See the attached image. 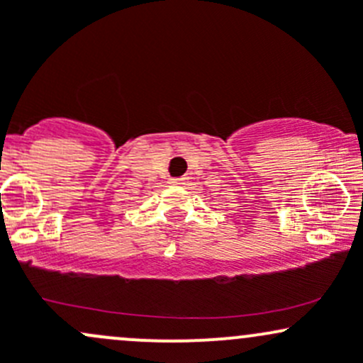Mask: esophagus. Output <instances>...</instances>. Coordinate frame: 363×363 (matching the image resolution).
Listing matches in <instances>:
<instances>
[{
	"instance_id": "1",
	"label": "esophagus",
	"mask_w": 363,
	"mask_h": 363,
	"mask_svg": "<svg viewBox=\"0 0 363 363\" xmlns=\"http://www.w3.org/2000/svg\"><path fill=\"white\" fill-rule=\"evenodd\" d=\"M183 182H185V178H169L171 185H182Z\"/></svg>"
}]
</instances>
